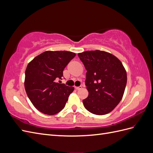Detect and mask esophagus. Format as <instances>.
<instances>
[{
    "label": "esophagus",
    "instance_id": "esophagus-1",
    "mask_svg": "<svg viewBox=\"0 0 153 153\" xmlns=\"http://www.w3.org/2000/svg\"><path fill=\"white\" fill-rule=\"evenodd\" d=\"M75 89H76V90H79V89H82V86H79V87H75Z\"/></svg>",
    "mask_w": 153,
    "mask_h": 153
}]
</instances>
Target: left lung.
<instances>
[{"mask_svg":"<svg viewBox=\"0 0 153 153\" xmlns=\"http://www.w3.org/2000/svg\"><path fill=\"white\" fill-rule=\"evenodd\" d=\"M78 55L87 70L85 85L89 95L83 100L84 107L99 115L112 112L121 101L127 82L122 62L105 51H85Z\"/></svg>","mask_w":153,"mask_h":153,"instance_id":"left-lung-1","label":"left lung"}]
</instances>
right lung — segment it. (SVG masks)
<instances>
[{"mask_svg":"<svg viewBox=\"0 0 153 153\" xmlns=\"http://www.w3.org/2000/svg\"><path fill=\"white\" fill-rule=\"evenodd\" d=\"M76 54L68 51H46L34 57L25 70L26 93L34 107L45 114L55 115L64 108L73 87L56 82Z\"/></svg>","mask_w":153,"mask_h":153,"instance_id":"right-lung-1","label":"right lung"}]
</instances>
